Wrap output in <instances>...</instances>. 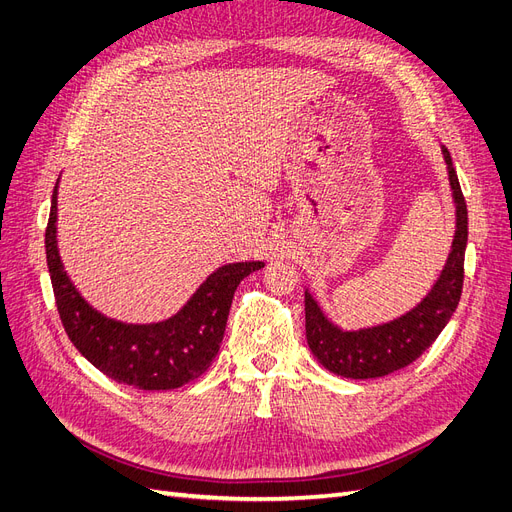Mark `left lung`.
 Wrapping results in <instances>:
<instances>
[{
  "mask_svg": "<svg viewBox=\"0 0 512 512\" xmlns=\"http://www.w3.org/2000/svg\"><path fill=\"white\" fill-rule=\"evenodd\" d=\"M442 156L455 203V237L440 277L421 303H416L404 316L376 327L346 331L324 316L316 299L305 290V335L309 350L322 367L337 376L367 380L393 374L410 365L436 342L457 309L468 245V207L459 188L451 153L444 145Z\"/></svg>",
  "mask_w": 512,
  "mask_h": 512,
  "instance_id": "obj_1",
  "label": "left lung"
}]
</instances>
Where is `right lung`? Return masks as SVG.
Returning <instances> with one entry per match:
<instances>
[{
	"label": "right lung",
	"instance_id": "right-lung-1",
	"mask_svg": "<svg viewBox=\"0 0 512 512\" xmlns=\"http://www.w3.org/2000/svg\"><path fill=\"white\" fill-rule=\"evenodd\" d=\"M57 185L46 226V265L61 324L85 359L104 376L143 391H170L205 374L220 350L232 297L243 277L265 262H230L213 271L175 316L151 324L106 318L68 277L57 247Z\"/></svg>",
	"mask_w": 512,
	"mask_h": 512
}]
</instances>
